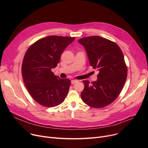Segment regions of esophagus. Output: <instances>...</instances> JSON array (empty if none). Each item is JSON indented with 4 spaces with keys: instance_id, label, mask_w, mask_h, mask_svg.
<instances>
[{
    "instance_id": "obj_1",
    "label": "esophagus",
    "mask_w": 148,
    "mask_h": 148,
    "mask_svg": "<svg viewBox=\"0 0 148 148\" xmlns=\"http://www.w3.org/2000/svg\"><path fill=\"white\" fill-rule=\"evenodd\" d=\"M77 80H71V84H74V83H77Z\"/></svg>"
}]
</instances>
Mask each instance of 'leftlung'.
Returning <instances> with one entry per match:
<instances>
[{
    "label": "left lung",
    "mask_w": 148,
    "mask_h": 148,
    "mask_svg": "<svg viewBox=\"0 0 148 148\" xmlns=\"http://www.w3.org/2000/svg\"><path fill=\"white\" fill-rule=\"evenodd\" d=\"M90 65L99 71L97 80H84L81 93L83 101L94 108H103L118 98L127 77V66L118 44L99 36L80 39Z\"/></svg>",
    "instance_id": "8db88e82"
}]
</instances>
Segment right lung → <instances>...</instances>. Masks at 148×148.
<instances>
[{
    "instance_id": "add662e5",
    "label": "right lung",
    "mask_w": 148,
    "mask_h": 148,
    "mask_svg": "<svg viewBox=\"0 0 148 148\" xmlns=\"http://www.w3.org/2000/svg\"><path fill=\"white\" fill-rule=\"evenodd\" d=\"M75 37L51 35L31 45L23 58L21 73L30 95L47 107L63 103L71 85L68 79H60L51 69L57 66L62 53Z\"/></svg>"
}]
</instances>
